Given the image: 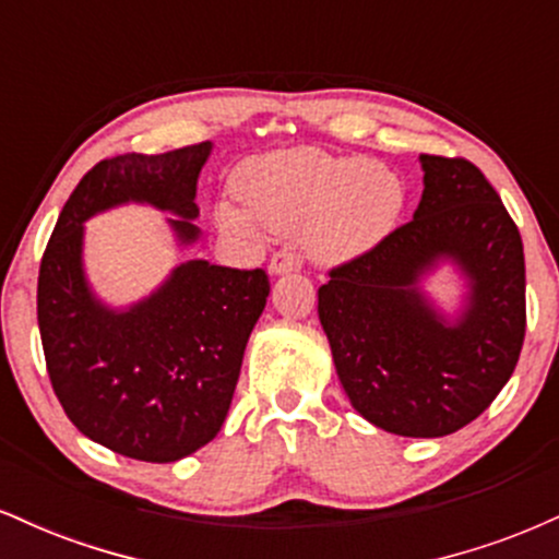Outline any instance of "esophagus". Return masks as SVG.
<instances>
[{"instance_id":"1","label":"esophagus","mask_w":559,"mask_h":559,"mask_svg":"<svg viewBox=\"0 0 559 559\" xmlns=\"http://www.w3.org/2000/svg\"><path fill=\"white\" fill-rule=\"evenodd\" d=\"M301 267L299 254H294L292 249H281L271 258V273L273 275H284V273H294Z\"/></svg>"}]
</instances>
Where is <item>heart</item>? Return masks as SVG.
I'll return each instance as SVG.
<instances>
[{"label": "heart", "instance_id": "1", "mask_svg": "<svg viewBox=\"0 0 559 559\" xmlns=\"http://www.w3.org/2000/svg\"><path fill=\"white\" fill-rule=\"evenodd\" d=\"M239 204H217L215 221L228 234L258 239L301 228L307 254L342 265L381 243L400 221L404 186L386 165L320 150H281L252 157L234 173Z\"/></svg>", "mask_w": 559, "mask_h": 559}]
</instances>
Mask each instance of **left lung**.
Masks as SVG:
<instances>
[{
  "label": "left lung",
  "instance_id": "1",
  "mask_svg": "<svg viewBox=\"0 0 559 559\" xmlns=\"http://www.w3.org/2000/svg\"><path fill=\"white\" fill-rule=\"evenodd\" d=\"M413 221L362 258L331 267L318 316L352 407L396 436L436 439L476 420L510 381L525 336L521 230L463 157L420 155ZM439 259L472 284L454 324L419 294Z\"/></svg>",
  "mask_w": 559,
  "mask_h": 559
}]
</instances>
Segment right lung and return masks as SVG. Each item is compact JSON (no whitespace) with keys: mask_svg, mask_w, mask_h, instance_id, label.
Wrapping results in <instances>:
<instances>
[{"mask_svg":"<svg viewBox=\"0 0 559 559\" xmlns=\"http://www.w3.org/2000/svg\"><path fill=\"white\" fill-rule=\"evenodd\" d=\"M210 150L202 141L96 163L57 217L38 267V331L57 400L83 436L144 463H176L221 431L271 281L262 267L189 260L152 297L110 310L83 275V221L146 202L178 215V241H197V178Z\"/></svg>","mask_w":559,"mask_h":559,"instance_id":"add662e5","label":"right lung"}]
</instances>
